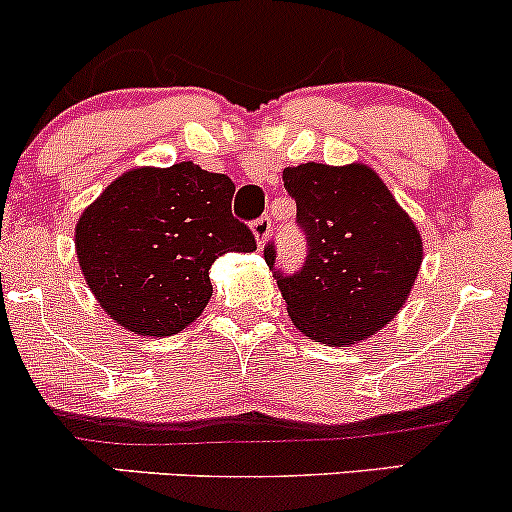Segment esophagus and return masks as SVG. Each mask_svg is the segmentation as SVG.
<instances>
[{"mask_svg":"<svg viewBox=\"0 0 512 512\" xmlns=\"http://www.w3.org/2000/svg\"><path fill=\"white\" fill-rule=\"evenodd\" d=\"M269 230H272V218L260 216L255 223H252V233H255L257 245H265L269 238Z\"/></svg>","mask_w":512,"mask_h":512,"instance_id":"obj_1","label":"esophagus"}]
</instances>
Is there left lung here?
<instances>
[{"mask_svg":"<svg viewBox=\"0 0 512 512\" xmlns=\"http://www.w3.org/2000/svg\"><path fill=\"white\" fill-rule=\"evenodd\" d=\"M284 189L296 201L306 260L286 274L277 245H265L289 316L316 342L347 345L374 335L411 294L423 243L386 184L364 165L306 162L286 167Z\"/></svg>","mask_w":512,"mask_h":512,"instance_id":"left-lung-1","label":"left lung"}]
</instances>
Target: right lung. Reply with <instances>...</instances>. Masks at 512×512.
<instances>
[{
	"label": "right lung",
	"mask_w": 512,
	"mask_h": 512,
	"mask_svg": "<svg viewBox=\"0 0 512 512\" xmlns=\"http://www.w3.org/2000/svg\"><path fill=\"white\" fill-rule=\"evenodd\" d=\"M228 174L192 162L133 170L106 187L77 223V257L101 308L138 335H174L209 303V269L252 252V230L230 211Z\"/></svg>",
	"instance_id": "obj_1"
}]
</instances>
